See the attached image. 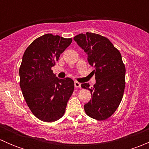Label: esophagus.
<instances>
[{"instance_id": "esophagus-1", "label": "esophagus", "mask_w": 149, "mask_h": 149, "mask_svg": "<svg viewBox=\"0 0 149 149\" xmlns=\"http://www.w3.org/2000/svg\"><path fill=\"white\" fill-rule=\"evenodd\" d=\"M74 86H75V88H81V84L78 81L74 82Z\"/></svg>"}]
</instances>
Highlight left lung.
Returning <instances> with one entry per match:
<instances>
[{"mask_svg": "<svg viewBox=\"0 0 149 149\" xmlns=\"http://www.w3.org/2000/svg\"><path fill=\"white\" fill-rule=\"evenodd\" d=\"M87 54V60L94 67L96 84L92 89L89 84L81 87L91 91L92 98L84 105L86 114L97 120H104L112 116L119 107L125 86V67L120 51L105 37L86 32L74 37Z\"/></svg>", "mask_w": 149, "mask_h": 149, "instance_id": "8db88e82", "label": "left lung"}]
</instances>
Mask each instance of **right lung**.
I'll return each mask as SVG.
<instances>
[{
	"instance_id": "1",
	"label": "right lung",
	"mask_w": 149,
	"mask_h": 149,
	"mask_svg": "<svg viewBox=\"0 0 149 149\" xmlns=\"http://www.w3.org/2000/svg\"><path fill=\"white\" fill-rule=\"evenodd\" d=\"M71 42V38L46 34L34 40L24 53L19 68L21 89L31 112L43 122L63 116L74 90L71 79H58L51 69Z\"/></svg>"
}]
</instances>
